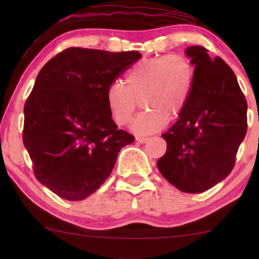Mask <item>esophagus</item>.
Listing matches in <instances>:
<instances>
[{
    "label": "esophagus",
    "instance_id": "1",
    "mask_svg": "<svg viewBox=\"0 0 259 259\" xmlns=\"http://www.w3.org/2000/svg\"><path fill=\"white\" fill-rule=\"evenodd\" d=\"M136 140H137L138 143H139V144H145V143H146V141L148 140V138H144V137H137V138H136Z\"/></svg>",
    "mask_w": 259,
    "mask_h": 259
}]
</instances>
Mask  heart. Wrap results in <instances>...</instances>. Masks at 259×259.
Returning <instances> with one entry per match:
<instances>
[{
    "mask_svg": "<svg viewBox=\"0 0 259 259\" xmlns=\"http://www.w3.org/2000/svg\"><path fill=\"white\" fill-rule=\"evenodd\" d=\"M194 69L185 55L168 54L144 59L126 73L123 84L113 82L106 90L108 111L116 125L132 120L138 100L144 109L134 119L132 130L138 134L157 132L176 116L189 101Z\"/></svg>",
    "mask_w": 259,
    "mask_h": 259,
    "instance_id": "1",
    "label": "heart"
}]
</instances>
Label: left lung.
<instances>
[{
	"label": "left lung",
	"instance_id": "1",
	"mask_svg": "<svg viewBox=\"0 0 259 259\" xmlns=\"http://www.w3.org/2000/svg\"><path fill=\"white\" fill-rule=\"evenodd\" d=\"M194 68L189 101L162 138L166 153L157 162L162 177L186 193H201L231 173L247 130V104L235 73L206 48L186 49Z\"/></svg>",
	"mask_w": 259,
	"mask_h": 259
}]
</instances>
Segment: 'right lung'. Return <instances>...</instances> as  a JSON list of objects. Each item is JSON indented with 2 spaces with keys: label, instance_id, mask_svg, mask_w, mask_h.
<instances>
[{
  "label": "right lung",
  "instance_id": "1",
  "mask_svg": "<svg viewBox=\"0 0 259 259\" xmlns=\"http://www.w3.org/2000/svg\"><path fill=\"white\" fill-rule=\"evenodd\" d=\"M139 52L70 47L37 74L24 104L23 145L42 185L67 200H82L111 175L134 137L118 130L106 90L140 59Z\"/></svg>",
  "mask_w": 259,
  "mask_h": 259
}]
</instances>
